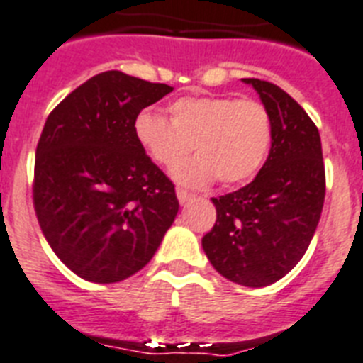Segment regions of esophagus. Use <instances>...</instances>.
Listing matches in <instances>:
<instances>
[{
    "mask_svg": "<svg viewBox=\"0 0 363 363\" xmlns=\"http://www.w3.org/2000/svg\"><path fill=\"white\" fill-rule=\"evenodd\" d=\"M177 197H179V203L181 205H186L194 199V194H190L188 190H182V188H177Z\"/></svg>",
    "mask_w": 363,
    "mask_h": 363,
    "instance_id": "1",
    "label": "esophagus"
}]
</instances>
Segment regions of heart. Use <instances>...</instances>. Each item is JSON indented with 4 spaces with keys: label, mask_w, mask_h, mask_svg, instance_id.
I'll return each mask as SVG.
<instances>
[{
    "label": "heart",
    "mask_w": 363,
    "mask_h": 363,
    "mask_svg": "<svg viewBox=\"0 0 363 363\" xmlns=\"http://www.w3.org/2000/svg\"><path fill=\"white\" fill-rule=\"evenodd\" d=\"M140 147L155 164L173 169L191 151V160L173 172L184 186H208L252 179L272 145V121L257 100L237 96H186L169 106V121L143 110L134 121Z\"/></svg>",
    "instance_id": "heart-1"
}]
</instances>
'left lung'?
Listing matches in <instances>:
<instances>
[{"instance_id":"1","label":"left lung","mask_w":363,"mask_h":363,"mask_svg":"<svg viewBox=\"0 0 363 363\" xmlns=\"http://www.w3.org/2000/svg\"><path fill=\"white\" fill-rule=\"evenodd\" d=\"M272 121L267 162L248 186L212 197L216 223L201 246L229 281L267 287L291 272L308 250L325 203V162L317 126L278 85L242 78Z\"/></svg>"}]
</instances>
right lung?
Listing matches in <instances>:
<instances>
[{
    "mask_svg": "<svg viewBox=\"0 0 363 363\" xmlns=\"http://www.w3.org/2000/svg\"><path fill=\"white\" fill-rule=\"evenodd\" d=\"M172 91L108 70L46 119L35 155V212L55 255L79 278H130L175 222V186L134 134L138 113Z\"/></svg>",
    "mask_w": 363,
    "mask_h": 363,
    "instance_id": "right-lung-1",
    "label": "right lung"
}]
</instances>
